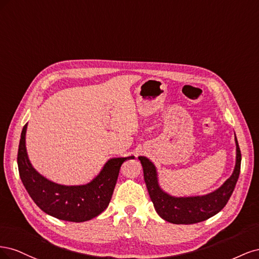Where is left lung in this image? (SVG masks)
<instances>
[{
  "mask_svg": "<svg viewBox=\"0 0 259 259\" xmlns=\"http://www.w3.org/2000/svg\"><path fill=\"white\" fill-rule=\"evenodd\" d=\"M236 145L237 160L232 175L221 188L202 197L176 198L164 192L159 186L158 174L153 163L145 156H139L149 195L160 217L171 224L191 225L206 221L219 213L229 201L240 175L241 151L237 137Z\"/></svg>",
  "mask_w": 259,
  "mask_h": 259,
  "instance_id": "8db88e82",
  "label": "left lung"
}]
</instances>
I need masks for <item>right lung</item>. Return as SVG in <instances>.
<instances>
[{"instance_id":"right-lung-1","label":"right lung","mask_w":259,"mask_h":259,"mask_svg":"<svg viewBox=\"0 0 259 259\" xmlns=\"http://www.w3.org/2000/svg\"><path fill=\"white\" fill-rule=\"evenodd\" d=\"M27 124L23 126L17 155L21 182L35 204L46 214L61 221L82 223L98 216L108 207L123 162L127 158L109 160L98 176L82 186H62L46 179L32 167L26 150Z\"/></svg>"}]
</instances>
